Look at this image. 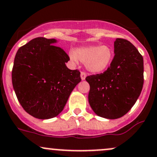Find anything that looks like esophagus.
<instances>
[{"mask_svg": "<svg viewBox=\"0 0 157 157\" xmlns=\"http://www.w3.org/2000/svg\"><path fill=\"white\" fill-rule=\"evenodd\" d=\"M86 77V74L85 72L82 71L81 74H80V77H81V80H85Z\"/></svg>", "mask_w": 157, "mask_h": 157, "instance_id": "obj_1", "label": "esophagus"}]
</instances>
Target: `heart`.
<instances>
[{
    "mask_svg": "<svg viewBox=\"0 0 157 157\" xmlns=\"http://www.w3.org/2000/svg\"><path fill=\"white\" fill-rule=\"evenodd\" d=\"M71 60L77 62L78 59L85 63L89 71L94 74L103 72L110 65L113 59V52L109 46H88L80 47L75 52L69 53Z\"/></svg>",
    "mask_w": 157,
    "mask_h": 157,
    "instance_id": "heart-1",
    "label": "heart"
}]
</instances>
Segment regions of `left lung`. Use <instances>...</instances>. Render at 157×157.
I'll list each match as a JSON object with an SVG mask.
<instances>
[{
  "label": "left lung",
  "mask_w": 157,
  "mask_h": 157,
  "mask_svg": "<svg viewBox=\"0 0 157 157\" xmlns=\"http://www.w3.org/2000/svg\"><path fill=\"white\" fill-rule=\"evenodd\" d=\"M114 57L104 73L86 77L89 103L101 117L117 119L133 107L144 84V60L127 40L114 41Z\"/></svg>",
  "instance_id": "8db88e82"
}]
</instances>
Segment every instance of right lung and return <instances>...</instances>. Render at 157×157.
Here are the masks:
<instances>
[{
	"label": "right lung",
	"mask_w": 157,
	"mask_h": 157,
	"mask_svg": "<svg viewBox=\"0 0 157 157\" xmlns=\"http://www.w3.org/2000/svg\"><path fill=\"white\" fill-rule=\"evenodd\" d=\"M56 39L37 37L18 49L12 71L15 93L22 107L34 117L58 116L80 81V72L70 70V60Z\"/></svg>",
	"instance_id": "obj_1"
}]
</instances>
